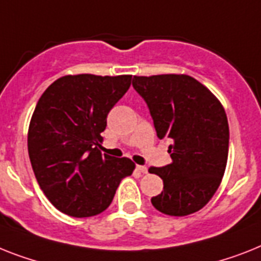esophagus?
I'll use <instances>...</instances> for the list:
<instances>
[{"mask_svg": "<svg viewBox=\"0 0 261 261\" xmlns=\"http://www.w3.org/2000/svg\"><path fill=\"white\" fill-rule=\"evenodd\" d=\"M136 169H137L139 172H141V173H148V168H146L145 165H137Z\"/></svg>", "mask_w": 261, "mask_h": 261, "instance_id": "obj_1", "label": "esophagus"}]
</instances>
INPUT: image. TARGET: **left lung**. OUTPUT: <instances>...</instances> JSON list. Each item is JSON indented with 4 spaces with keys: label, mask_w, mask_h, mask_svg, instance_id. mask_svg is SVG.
Listing matches in <instances>:
<instances>
[{
    "label": "left lung",
    "mask_w": 261,
    "mask_h": 261,
    "mask_svg": "<svg viewBox=\"0 0 261 261\" xmlns=\"http://www.w3.org/2000/svg\"><path fill=\"white\" fill-rule=\"evenodd\" d=\"M132 85L149 108L157 137L172 143L171 164L149 168L164 182L150 201L169 216L197 212L212 199L227 167L229 128L223 105L187 74L135 76Z\"/></svg>",
    "instance_id": "1"
}]
</instances>
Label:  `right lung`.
<instances>
[{
	"label": "right lung",
	"mask_w": 261,
	"mask_h": 261,
	"mask_svg": "<svg viewBox=\"0 0 261 261\" xmlns=\"http://www.w3.org/2000/svg\"><path fill=\"white\" fill-rule=\"evenodd\" d=\"M132 76L76 74L56 80L30 120L28 152L42 192L62 213L90 217L111 205L132 160L102 154L98 146L111 109Z\"/></svg>",
	"instance_id": "add662e5"
}]
</instances>
